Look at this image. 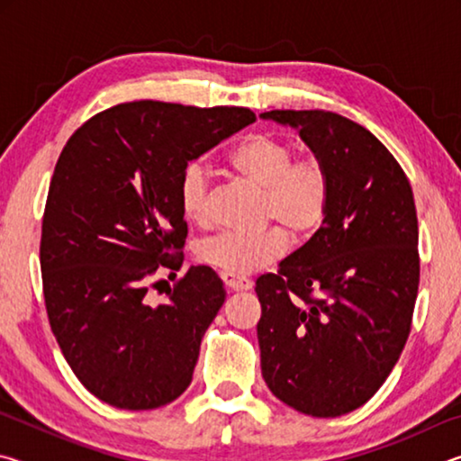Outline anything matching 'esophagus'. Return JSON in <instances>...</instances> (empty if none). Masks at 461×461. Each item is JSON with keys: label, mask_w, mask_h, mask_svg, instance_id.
<instances>
[{"label": "esophagus", "mask_w": 461, "mask_h": 461, "mask_svg": "<svg viewBox=\"0 0 461 461\" xmlns=\"http://www.w3.org/2000/svg\"><path fill=\"white\" fill-rule=\"evenodd\" d=\"M221 280L228 291H249V288H252V280L244 276H233L221 272Z\"/></svg>", "instance_id": "34e87169"}]
</instances>
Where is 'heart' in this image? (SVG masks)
I'll use <instances>...</instances> for the list:
<instances>
[{"label": "heart", "mask_w": 461, "mask_h": 461, "mask_svg": "<svg viewBox=\"0 0 461 461\" xmlns=\"http://www.w3.org/2000/svg\"><path fill=\"white\" fill-rule=\"evenodd\" d=\"M230 167L262 189L260 215L276 225L254 233L220 231L197 246V258L225 275L246 276L270 267L286 252V231L307 240L330 212L331 178L317 156L294 158L293 146L268 131L241 138L228 154ZM181 213L193 223L209 220V178L199 160H189L176 185Z\"/></svg>", "instance_id": "1"}]
</instances>
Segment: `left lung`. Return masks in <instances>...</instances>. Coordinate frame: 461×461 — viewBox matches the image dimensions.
<instances>
[{"label":"left lung","mask_w":461,"mask_h":461,"mask_svg":"<svg viewBox=\"0 0 461 461\" xmlns=\"http://www.w3.org/2000/svg\"><path fill=\"white\" fill-rule=\"evenodd\" d=\"M299 130L331 178L305 246L256 280L262 378L311 417L368 402L399 362L419 291V225L407 175L360 123L323 109L262 113Z\"/></svg>","instance_id":"1"}]
</instances>
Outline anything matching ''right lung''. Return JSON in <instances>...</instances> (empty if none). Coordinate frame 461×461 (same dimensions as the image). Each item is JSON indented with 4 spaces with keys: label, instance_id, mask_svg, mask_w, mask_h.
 Listing matches in <instances>:
<instances>
[{
    "label": "right lung",
    "instance_id": "obj_1",
    "mask_svg": "<svg viewBox=\"0 0 461 461\" xmlns=\"http://www.w3.org/2000/svg\"><path fill=\"white\" fill-rule=\"evenodd\" d=\"M254 120L248 107L131 101L62 148L42 217V291L62 356L99 401L158 409L191 384L223 283L191 267L162 303L148 293L156 272L183 264V167Z\"/></svg>",
    "mask_w": 461,
    "mask_h": 461
}]
</instances>
